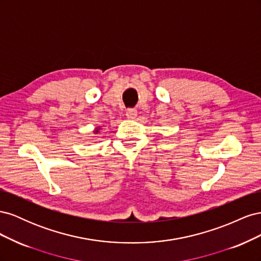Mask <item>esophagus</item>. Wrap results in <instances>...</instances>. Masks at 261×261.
I'll return each instance as SVG.
<instances>
[{"label":"esophagus","mask_w":261,"mask_h":261,"mask_svg":"<svg viewBox=\"0 0 261 261\" xmlns=\"http://www.w3.org/2000/svg\"><path fill=\"white\" fill-rule=\"evenodd\" d=\"M126 116H127L128 118H135L137 116V110L128 109L127 111H126Z\"/></svg>","instance_id":"1"}]
</instances>
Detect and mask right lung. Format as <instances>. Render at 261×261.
<instances>
[{"instance_id": "right-lung-1", "label": "right lung", "mask_w": 261, "mask_h": 261, "mask_svg": "<svg viewBox=\"0 0 261 261\" xmlns=\"http://www.w3.org/2000/svg\"><path fill=\"white\" fill-rule=\"evenodd\" d=\"M99 129H100V127H98L96 130H94V133H96V134H98L99 133Z\"/></svg>"}]
</instances>
